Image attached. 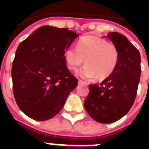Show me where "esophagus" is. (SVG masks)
<instances>
[{
  "label": "esophagus",
  "instance_id": "34e87169",
  "mask_svg": "<svg viewBox=\"0 0 149 149\" xmlns=\"http://www.w3.org/2000/svg\"><path fill=\"white\" fill-rule=\"evenodd\" d=\"M78 84H86V82L83 81L81 79H79V81H78Z\"/></svg>",
  "mask_w": 149,
  "mask_h": 149
}]
</instances>
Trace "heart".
<instances>
[{"label":"heart","mask_w":149,"mask_h":149,"mask_svg":"<svg viewBox=\"0 0 149 149\" xmlns=\"http://www.w3.org/2000/svg\"><path fill=\"white\" fill-rule=\"evenodd\" d=\"M64 58L70 70H77L85 59L86 65L77 71V76L84 79L96 77L97 80H103L115 70L119 52L113 43L99 37L88 36L79 39L77 48H67Z\"/></svg>","instance_id":"1"}]
</instances>
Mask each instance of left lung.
Returning <instances> with one entry per match:
<instances>
[{
	"label": "left lung",
	"mask_w": 149,
	"mask_h": 149,
	"mask_svg": "<svg viewBox=\"0 0 149 149\" xmlns=\"http://www.w3.org/2000/svg\"><path fill=\"white\" fill-rule=\"evenodd\" d=\"M106 38L118 48V64L100 84L90 85L84 108L94 120L110 124L124 117L134 104L141 77V56L122 34L110 32Z\"/></svg>",
	"instance_id": "1"
}]
</instances>
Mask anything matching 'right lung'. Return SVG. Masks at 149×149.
Listing matches in <instances>:
<instances>
[{"instance_id": "add662e5", "label": "right lung", "mask_w": 149, "mask_h": 149, "mask_svg": "<svg viewBox=\"0 0 149 149\" xmlns=\"http://www.w3.org/2000/svg\"><path fill=\"white\" fill-rule=\"evenodd\" d=\"M77 37L67 29L44 25L18 45L11 69L13 92L20 110L31 119L53 118L77 87L64 52Z\"/></svg>"}]
</instances>
